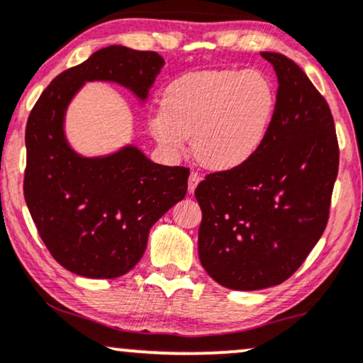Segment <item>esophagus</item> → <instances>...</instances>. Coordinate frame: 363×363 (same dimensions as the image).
Listing matches in <instances>:
<instances>
[{"label":"esophagus","instance_id":"esophagus-1","mask_svg":"<svg viewBox=\"0 0 363 363\" xmlns=\"http://www.w3.org/2000/svg\"><path fill=\"white\" fill-rule=\"evenodd\" d=\"M201 181V176L198 172H191L189 174V182H187V189H189V193H194V189L198 187Z\"/></svg>","mask_w":363,"mask_h":363}]
</instances>
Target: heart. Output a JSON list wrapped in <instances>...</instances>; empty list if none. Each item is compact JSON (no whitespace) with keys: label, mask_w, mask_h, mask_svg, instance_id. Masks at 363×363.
<instances>
[{"label":"heart","mask_w":363,"mask_h":363,"mask_svg":"<svg viewBox=\"0 0 363 363\" xmlns=\"http://www.w3.org/2000/svg\"><path fill=\"white\" fill-rule=\"evenodd\" d=\"M277 96L259 71L213 69L182 74L165 87L162 110L150 132L170 154H182L193 137L194 154L208 169L245 165L267 137Z\"/></svg>","instance_id":"1"}]
</instances>
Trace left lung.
I'll return each mask as SVG.
<instances>
[{
  "label": "left lung",
  "mask_w": 363,
  "mask_h": 363,
  "mask_svg": "<svg viewBox=\"0 0 363 363\" xmlns=\"http://www.w3.org/2000/svg\"><path fill=\"white\" fill-rule=\"evenodd\" d=\"M277 76V104L264 143L245 165L196 187L204 270L235 291L277 286L301 267L328 223L338 140L328 103L298 64L262 52Z\"/></svg>",
  "instance_id": "left-lung-1"
}]
</instances>
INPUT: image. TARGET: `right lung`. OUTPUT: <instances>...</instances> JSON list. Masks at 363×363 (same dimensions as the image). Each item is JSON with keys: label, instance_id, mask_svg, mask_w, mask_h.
Here are the masks:
<instances>
[{"label": "right lung", "instance_id": "add662e5", "mask_svg": "<svg viewBox=\"0 0 363 363\" xmlns=\"http://www.w3.org/2000/svg\"><path fill=\"white\" fill-rule=\"evenodd\" d=\"M164 64L157 52L110 45L59 74L30 113L25 201L52 257L77 276L115 279L132 270L155 221L184 199L189 169L152 162L133 145L82 157L65 138V113L91 81L116 82L143 103Z\"/></svg>", "mask_w": 363, "mask_h": 363}]
</instances>
